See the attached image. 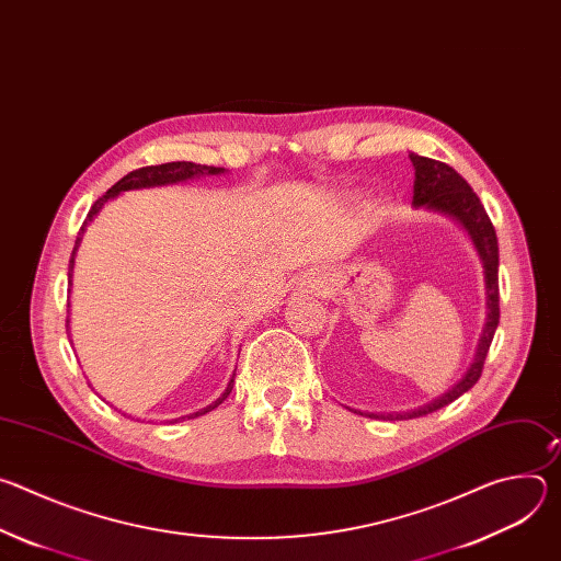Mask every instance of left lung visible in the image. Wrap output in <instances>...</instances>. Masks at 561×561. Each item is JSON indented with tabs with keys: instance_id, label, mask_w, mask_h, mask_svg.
Instances as JSON below:
<instances>
[{
	"instance_id": "obj_1",
	"label": "left lung",
	"mask_w": 561,
	"mask_h": 561,
	"mask_svg": "<svg viewBox=\"0 0 561 561\" xmlns=\"http://www.w3.org/2000/svg\"><path fill=\"white\" fill-rule=\"evenodd\" d=\"M409 157H411L413 169H415L413 206L455 219L470 237V242L479 255V262H482V268H484L486 319H484L482 335H479V342L474 348V357H472L470 366L466 368L463 377L453 388H448L444 394L433 399L431 404L420 407L411 413H394V415L359 413V415L375 417V420H379V417L381 420H413V417L435 413V411L448 407L450 402H455V399L461 397L466 390H470L477 383L479 375H482L484 359L489 355L491 342H493L497 324H500V284H497L500 249H497V234H495L491 217L486 215L482 202H479V197L472 193L468 182L455 169H450L444 162H437V159L422 157L417 152H411Z\"/></svg>"
}]
</instances>
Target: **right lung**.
<instances>
[{
	"mask_svg": "<svg viewBox=\"0 0 561 561\" xmlns=\"http://www.w3.org/2000/svg\"><path fill=\"white\" fill-rule=\"evenodd\" d=\"M226 169H217V167H204V164H193V162H169V164H159V167H146V169H137L133 173H128L126 178H122L111 191H106V195H102L93 208L89 210V217L84 221V226L79 228V234L75 239V249H72V255H70V262H68V282L72 284V268H75V257H77V251H79V244H82L84 239V232L89 228V224L98 217V213L111 202L115 199L119 193H126V191H137V188H154V186H169V184H180V182H188V180H195V178H206V175H221ZM68 324V319H66ZM232 383H234V373L230 377V381L226 383V390L215 399L213 404H208L206 409L197 411V413H191V415H184L180 420H195L199 415H206L210 413L213 409H217L224 399L230 394L232 390ZM180 420H173V422H180Z\"/></svg>",
	"mask_w": 561,
	"mask_h": 561,
	"instance_id": "1",
	"label": "right lung"
}]
</instances>
